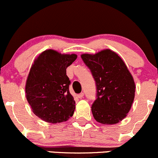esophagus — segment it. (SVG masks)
Segmentation results:
<instances>
[{"mask_svg": "<svg viewBox=\"0 0 158 158\" xmlns=\"http://www.w3.org/2000/svg\"><path fill=\"white\" fill-rule=\"evenodd\" d=\"M83 96H84V93L83 92H82V93H80V94H77V97L79 98H83Z\"/></svg>", "mask_w": 158, "mask_h": 158, "instance_id": "obj_1", "label": "esophagus"}]
</instances>
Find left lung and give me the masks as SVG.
<instances>
[{
    "mask_svg": "<svg viewBox=\"0 0 158 158\" xmlns=\"http://www.w3.org/2000/svg\"><path fill=\"white\" fill-rule=\"evenodd\" d=\"M81 57L95 81L94 118L106 125L117 123L127 117L133 102L135 85L132 75L118 54L109 49Z\"/></svg>",
    "mask_w": 158,
    "mask_h": 158,
    "instance_id": "obj_1",
    "label": "left lung"
}]
</instances>
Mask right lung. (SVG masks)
Returning a JSON list of instances; mask_svg holds the SVG:
<instances>
[{"label":"right lung","mask_w":158,"mask_h":158,"mask_svg":"<svg viewBox=\"0 0 158 158\" xmlns=\"http://www.w3.org/2000/svg\"><path fill=\"white\" fill-rule=\"evenodd\" d=\"M76 58V54L47 50L31 66L26 85V98L33 113L43 120L57 123L73 115L76 102L69 93L66 68Z\"/></svg>","instance_id":"add662e5"}]
</instances>
